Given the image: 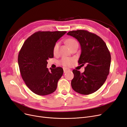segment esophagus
<instances>
[{
  "label": "esophagus",
  "mask_w": 127,
  "mask_h": 127,
  "mask_svg": "<svg viewBox=\"0 0 127 127\" xmlns=\"http://www.w3.org/2000/svg\"><path fill=\"white\" fill-rule=\"evenodd\" d=\"M63 71H64V73H66L68 71H70V69L69 68H65V67H64L63 68Z\"/></svg>",
  "instance_id": "34e87169"
}]
</instances>
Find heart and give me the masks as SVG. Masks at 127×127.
<instances>
[{"label": "heart", "mask_w": 127, "mask_h": 127, "mask_svg": "<svg viewBox=\"0 0 127 127\" xmlns=\"http://www.w3.org/2000/svg\"><path fill=\"white\" fill-rule=\"evenodd\" d=\"M66 43L69 46V48L71 49V48L76 44H78L77 41L74 39L69 38L66 40ZM59 47V43H56L53 48V53L54 54H56L58 51ZM74 61V59L69 58H64L61 61V64L64 66H69L71 65Z\"/></svg>", "instance_id": "1"}]
</instances>
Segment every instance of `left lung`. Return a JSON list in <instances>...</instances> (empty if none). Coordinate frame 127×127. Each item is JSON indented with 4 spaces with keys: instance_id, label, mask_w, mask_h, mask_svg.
<instances>
[{
    "instance_id": "1",
    "label": "left lung",
    "mask_w": 127,
    "mask_h": 127,
    "mask_svg": "<svg viewBox=\"0 0 127 127\" xmlns=\"http://www.w3.org/2000/svg\"><path fill=\"white\" fill-rule=\"evenodd\" d=\"M67 34L79 42L81 54L78 63L82 66L86 65L85 71L82 73L73 69L72 87L81 94H91L101 87L109 73L110 52L101 37L87 30L71 31Z\"/></svg>"
}]
</instances>
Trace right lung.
<instances>
[{"instance_id":"obj_1","label":"right lung","mask_w":127,"mask_h":127,"mask_svg":"<svg viewBox=\"0 0 127 127\" xmlns=\"http://www.w3.org/2000/svg\"><path fill=\"white\" fill-rule=\"evenodd\" d=\"M66 31H38L25 41L18 54V65L23 80L35 94L44 96L53 93L63 74L62 67H46L47 60L54 56L57 41Z\"/></svg>"}]
</instances>
